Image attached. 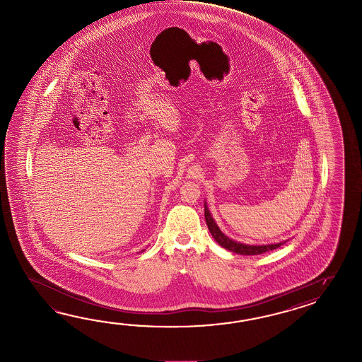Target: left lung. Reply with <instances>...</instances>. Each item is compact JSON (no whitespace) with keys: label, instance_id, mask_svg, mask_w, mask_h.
Returning <instances> with one entry per match:
<instances>
[{"label":"left lung","instance_id":"1","mask_svg":"<svg viewBox=\"0 0 362 362\" xmlns=\"http://www.w3.org/2000/svg\"><path fill=\"white\" fill-rule=\"evenodd\" d=\"M204 217H206V223H207L209 233L212 234V237L215 238L216 242L223 247L225 250H229L230 252L238 255H260L276 250L278 247L282 246L285 242H279V243H272V245H246V243H240L234 239L229 238L228 235H225L221 229L217 226L215 218L212 217V214L208 209L207 203L204 202Z\"/></svg>","mask_w":362,"mask_h":362}]
</instances>
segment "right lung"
I'll use <instances>...</instances> for the list:
<instances>
[{"instance_id":"right-lung-1","label":"right lung","mask_w":362,"mask_h":362,"mask_svg":"<svg viewBox=\"0 0 362 362\" xmlns=\"http://www.w3.org/2000/svg\"><path fill=\"white\" fill-rule=\"evenodd\" d=\"M142 251H144V250H142ZM142 251H141V252H142Z\"/></svg>"}]
</instances>
